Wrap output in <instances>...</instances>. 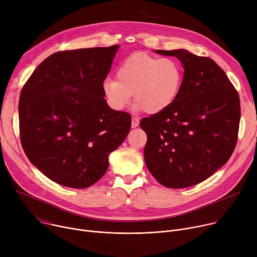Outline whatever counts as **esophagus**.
Wrapping results in <instances>:
<instances>
[{
	"label": "esophagus",
	"instance_id": "obj_1",
	"mask_svg": "<svg viewBox=\"0 0 257 257\" xmlns=\"http://www.w3.org/2000/svg\"><path fill=\"white\" fill-rule=\"evenodd\" d=\"M139 125V120L137 118H132V122H131V127L132 128H136Z\"/></svg>",
	"mask_w": 257,
	"mask_h": 257
}]
</instances>
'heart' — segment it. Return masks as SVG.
<instances>
[{
    "instance_id": "1",
    "label": "heart",
    "mask_w": 257,
    "mask_h": 257,
    "mask_svg": "<svg viewBox=\"0 0 257 257\" xmlns=\"http://www.w3.org/2000/svg\"><path fill=\"white\" fill-rule=\"evenodd\" d=\"M115 77L116 81L106 79L102 85L104 97L112 109H124L133 94L136 110L154 114L167 109L175 101L183 72L172 58L135 52L121 62Z\"/></svg>"
}]
</instances>
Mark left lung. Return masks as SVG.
<instances>
[{"label":"left lung","mask_w":257,"mask_h":257,"mask_svg":"<svg viewBox=\"0 0 257 257\" xmlns=\"http://www.w3.org/2000/svg\"><path fill=\"white\" fill-rule=\"evenodd\" d=\"M155 52L175 56L184 72L175 101L141 121L148 136L145 161L162 185L189 188L211 176L234 152L241 118L239 94L211 58L184 49Z\"/></svg>","instance_id":"left-lung-1"}]
</instances>
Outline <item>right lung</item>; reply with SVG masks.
Instances as JSON below:
<instances>
[{"label": "right lung", "instance_id": "right-lung-1", "mask_svg": "<svg viewBox=\"0 0 257 257\" xmlns=\"http://www.w3.org/2000/svg\"><path fill=\"white\" fill-rule=\"evenodd\" d=\"M119 45L60 51L46 58L19 99L21 145L32 164L54 182L85 189L108 168L127 137L131 116L110 108L102 91Z\"/></svg>", "mask_w": 257, "mask_h": 257}]
</instances>
